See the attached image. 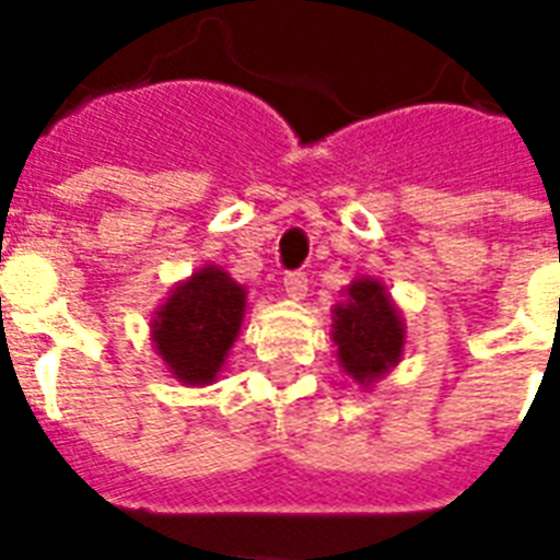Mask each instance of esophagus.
Segmentation results:
<instances>
[{
  "label": "esophagus",
  "mask_w": 560,
  "mask_h": 560,
  "mask_svg": "<svg viewBox=\"0 0 560 560\" xmlns=\"http://www.w3.org/2000/svg\"><path fill=\"white\" fill-rule=\"evenodd\" d=\"M281 284H284V293H288L290 299H296V302H299V299H305V293H307V276H305V272H288Z\"/></svg>",
  "instance_id": "1"
}]
</instances>
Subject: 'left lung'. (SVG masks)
<instances>
[{"label":"left lung","mask_w":560,"mask_h":560,"mask_svg":"<svg viewBox=\"0 0 560 560\" xmlns=\"http://www.w3.org/2000/svg\"><path fill=\"white\" fill-rule=\"evenodd\" d=\"M331 337L342 372L372 386L400 360L407 331L381 281L358 279L346 288V302L334 305Z\"/></svg>","instance_id":"1"}]
</instances>
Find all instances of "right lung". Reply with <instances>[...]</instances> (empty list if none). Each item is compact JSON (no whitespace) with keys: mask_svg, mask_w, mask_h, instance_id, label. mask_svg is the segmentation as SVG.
Returning a JSON list of instances; mask_svg holds the SVG:
<instances>
[{"mask_svg":"<svg viewBox=\"0 0 560 560\" xmlns=\"http://www.w3.org/2000/svg\"><path fill=\"white\" fill-rule=\"evenodd\" d=\"M246 290L214 264L171 290L151 323V340L171 374L186 386L218 377L244 323Z\"/></svg>","mask_w":560,"mask_h":560,"instance_id":"1","label":"right lung"}]
</instances>
